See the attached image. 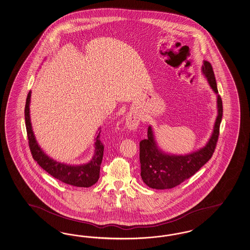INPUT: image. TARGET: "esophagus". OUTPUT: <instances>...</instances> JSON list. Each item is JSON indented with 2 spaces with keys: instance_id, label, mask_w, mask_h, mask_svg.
<instances>
[{
  "instance_id": "1",
  "label": "esophagus",
  "mask_w": 250,
  "mask_h": 250,
  "mask_svg": "<svg viewBox=\"0 0 250 250\" xmlns=\"http://www.w3.org/2000/svg\"><path fill=\"white\" fill-rule=\"evenodd\" d=\"M140 117L135 114H130L126 116L125 120V127L128 129L129 131H135L139 125Z\"/></svg>"
}]
</instances>
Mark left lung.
<instances>
[{"label": "left lung", "mask_w": 250, "mask_h": 250, "mask_svg": "<svg viewBox=\"0 0 250 250\" xmlns=\"http://www.w3.org/2000/svg\"><path fill=\"white\" fill-rule=\"evenodd\" d=\"M202 73L208 79L210 87L217 95V116L213 133L208 142L202 148L187 155H171L165 153L157 146L153 129L149 125L147 138L139 144V156L142 180L151 188H173L180 185L189 177L194 176L209 160L215 152L222 120V100L218 95L215 74L209 62L204 61Z\"/></svg>", "instance_id": "obj_1"}]
</instances>
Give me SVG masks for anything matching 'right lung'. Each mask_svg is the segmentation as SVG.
<instances>
[{
  "label": "right lung",
  "instance_id": "right-lung-1",
  "mask_svg": "<svg viewBox=\"0 0 250 250\" xmlns=\"http://www.w3.org/2000/svg\"><path fill=\"white\" fill-rule=\"evenodd\" d=\"M30 101H31V91L29 92L26 98L24 116L25 125L27 131L28 142L32 155L34 160L42 168L45 170L54 178L61 182L79 188H89L99 179L100 166H101L103 155H104V145L100 141V133L95 138V155L87 164L80 166H70L62 163L56 162L50 158L39 146L38 143L34 137L30 119Z\"/></svg>",
  "mask_w": 250,
  "mask_h": 250
}]
</instances>
